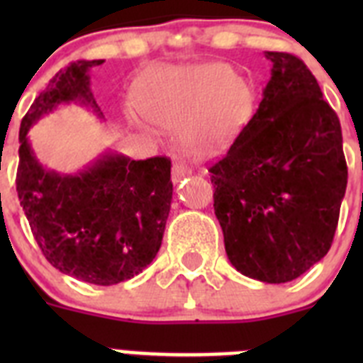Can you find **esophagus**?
Here are the masks:
<instances>
[{"instance_id":"1","label":"esophagus","mask_w":363,"mask_h":363,"mask_svg":"<svg viewBox=\"0 0 363 363\" xmlns=\"http://www.w3.org/2000/svg\"><path fill=\"white\" fill-rule=\"evenodd\" d=\"M191 174V169H189L187 165H184V163H174L172 165V182L174 184H178L179 179L185 178V176Z\"/></svg>"}]
</instances>
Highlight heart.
<instances>
[{
	"label": "heart",
	"mask_w": 363,
	"mask_h": 363,
	"mask_svg": "<svg viewBox=\"0 0 363 363\" xmlns=\"http://www.w3.org/2000/svg\"><path fill=\"white\" fill-rule=\"evenodd\" d=\"M134 105L149 123L182 130V143L194 156L227 145L251 111L252 92L225 63L154 70L134 85Z\"/></svg>",
	"instance_id": "1"
}]
</instances>
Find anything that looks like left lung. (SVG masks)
I'll list each match as a JSON object with an SVG mask.
<instances>
[{
  "mask_svg": "<svg viewBox=\"0 0 363 363\" xmlns=\"http://www.w3.org/2000/svg\"><path fill=\"white\" fill-rule=\"evenodd\" d=\"M264 98L209 169L225 252L243 277L285 284L331 249L347 187L342 127L306 63L265 52Z\"/></svg>",
  "mask_w": 363,
  "mask_h": 363,
  "instance_id": "8db88e82",
  "label": "left lung"
}]
</instances>
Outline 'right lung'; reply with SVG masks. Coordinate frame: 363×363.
I'll use <instances>...</instances> for the list:
<instances>
[{
  "instance_id": "obj_1",
  "label": "right lung",
  "mask_w": 363,
  "mask_h": 363,
  "mask_svg": "<svg viewBox=\"0 0 363 363\" xmlns=\"http://www.w3.org/2000/svg\"><path fill=\"white\" fill-rule=\"evenodd\" d=\"M104 60L78 62L54 76L19 127L16 189L32 234L50 265L94 285L127 281L150 265L172 201L171 160H130L104 150L74 174L38 160L28 130L60 105L99 111L91 91V69Z\"/></svg>"
}]
</instances>
